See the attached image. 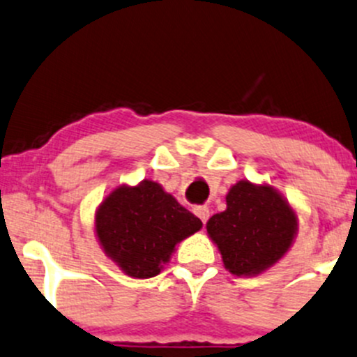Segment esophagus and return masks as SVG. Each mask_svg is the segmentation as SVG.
Listing matches in <instances>:
<instances>
[{"instance_id":"obj_1","label":"esophagus","mask_w":357,"mask_h":357,"mask_svg":"<svg viewBox=\"0 0 357 357\" xmlns=\"http://www.w3.org/2000/svg\"><path fill=\"white\" fill-rule=\"evenodd\" d=\"M193 212L197 213L198 217H200V220L204 224H207V220H208V215H210V212H208V207H205V205H198V207H195L193 208Z\"/></svg>"}]
</instances>
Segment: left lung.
<instances>
[{
  "label": "left lung",
  "mask_w": 357,
  "mask_h": 357,
  "mask_svg": "<svg viewBox=\"0 0 357 357\" xmlns=\"http://www.w3.org/2000/svg\"><path fill=\"white\" fill-rule=\"evenodd\" d=\"M227 208L208 219L207 232L224 267L234 275H258L280 260L298 231V215L268 185L239 181L229 190Z\"/></svg>",
  "instance_id": "1"
}]
</instances>
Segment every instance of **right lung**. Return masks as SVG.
I'll return each instance as SVG.
<instances>
[{
    "label": "right lung",
    "instance_id": "add662e5",
    "mask_svg": "<svg viewBox=\"0 0 357 357\" xmlns=\"http://www.w3.org/2000/svg\"><path fill=\"white\" fill-rule=\"evenodd\" d=\"M200 229L197 215L150 179L118 186L96 212V232L104 253L135 279L160 273L176 245Z\"/></svg>",
    "mask_w": 357,
    "mask_h": 357
}]
</instances>
